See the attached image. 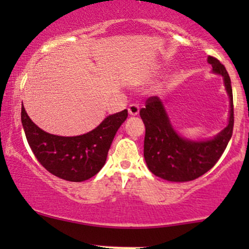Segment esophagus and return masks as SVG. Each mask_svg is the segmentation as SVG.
I'll return each mask as SVG.
<instances>
[{"instance_id": "obj_1", "label": "esophagus", "mask_w": 249, "mask_h": 249, "mask_svg": "<svg viewBox=\"0 0 249 249\" xmlns=\"http://www.w3.org/2000/svg\"><path fill=\"white\" fill-rule=\"evenodd\" d=\"M128 113H130L131 116H137L139 113V105L137 104V103H132V104H130V107H128Z\"/></svg>"}]
</instances>
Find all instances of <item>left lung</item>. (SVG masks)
I'll return each mask as SVG.
<instances>
[{
	"instance_id": "8db88e82",
	"label": "left lung",
	"mask_w": 249,
	"mask_h": 249,
	"mask_svg": "<svg viewBox=\"0 0 249 249\" xmlns=\"http://www.w3.org/2000/svg\"><path fill=\"white\" fill-rule=\"evenodd\" d=\"M213 72L224 76L226 90L231 99L230 122L215 138L207 142H191L181 138L171 126L161 101L150 97L141 108L145 124L144 157L154 176L168 181H190L210 171L224 151L233 134L234 107L231 78L218 58L208 56Z\"/></svg>"
}]
</instances>
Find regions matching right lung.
Returning <instances> with one entry per match:
<instances>
[{"label":"right lung","instance_id":"right-lung-1","mask_svg":"<svg viewBox=\"0 0 249 249\" xmlns=\"http://www.w3.org/2000/svg\"><path fill=\"white\" fill-rule=\"evenodd\" d=\"M127 110L107 117L95 130L77 137H61L43 131L21 111L28 144L39 164L51 174L68 181H84L101 171L116 132Z\"/></svg>","mask_w":249,"mask_h":249}]
</instances>
